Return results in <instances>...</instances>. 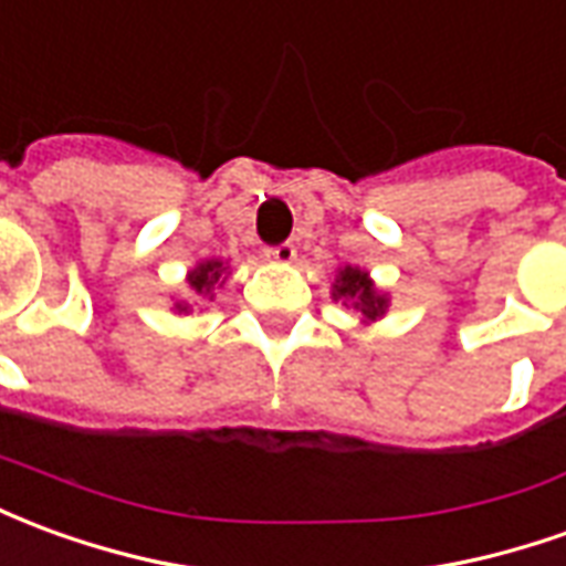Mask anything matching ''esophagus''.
<instances>
[{"label": "esophagus", "instance_id": "34e87169", "mask_svg": "<svg viewBox=\"0 0 566 566\" xmlns=\"http://www.w3.org/2000/svg\"><path fill=\"white\" fill-rule=\"evenodd\" d=\"M264 255H268V259H271V262H276V264H292V262H295V255H298V252H295V247H292V243H280V247H271V250H264Z\"/></svg>", "mask_w": 566, "mask_h": 566}]
</instances>
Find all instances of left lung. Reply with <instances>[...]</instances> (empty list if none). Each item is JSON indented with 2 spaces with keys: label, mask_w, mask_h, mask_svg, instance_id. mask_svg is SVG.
<instances>
[{
  "label": "left lung",
  "mask_w": 566,
  "mask_h": 566,
  "mask_svg": "<svg viewBox=\"0 0 566 566\" xmlns=\"http://www.w3.org/2000/svg\"><path fill=\"white\" fill-rule=\"evenodd\" d=\"M332 298L338 302L344 298V304H350L363 323H375L380 316L387 314V295L375 290L371 276L366 271H359L354 264L340 268L338 276H335V286H332Z\"/></svg>",
  "instance_id": "8db88e82"
}]
</instances>
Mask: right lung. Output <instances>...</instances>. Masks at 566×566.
<instances>
[{
	"label": "right lung",
	"mask_w": 566,
	"mask_h": 566,
	"mask_svg": "<svg viewBox=\"0 0 566 566\" xmlns=\"http://www.w3.org/2000/svg\"><path fill=\"white\" fill-rule=\"evenodd\" d=\"M226 264L219 262V259H210V262H200L191 274H188V286H191V292L195 295H200V298H212L216 295V290L226 283ZM176 311L179 314H186L188 304H176Z\"/></svg>",
	"instance_id": "right-lung-1"
}]
</instances>
